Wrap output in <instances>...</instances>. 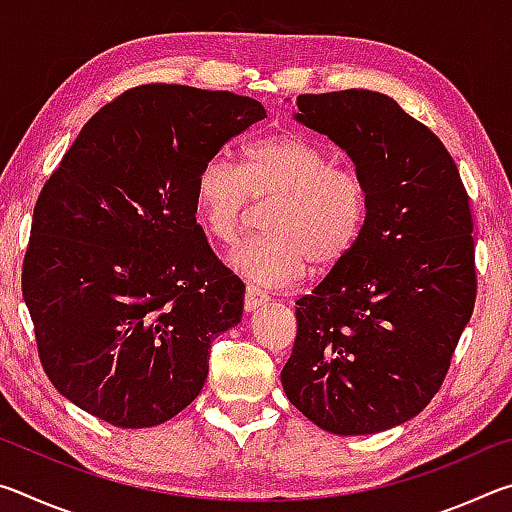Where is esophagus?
<instances>
[{
	"instance_id": "1",
	"label": "esophagus",
	"mask_w": 512,
	"mask_h": 512,
	"mask_svg": "<svg viewBox=\"0 0 512 512\" xmlns=\"http://www.w3.org/2000/svg\"><path fill=\"white\" fill-rule=\"evenodd\" d=\"M268 302V293L262 291L259 287H246V296H244V309L246 311H255L259 307H264Z\"/></svg>"
}]
</instances>
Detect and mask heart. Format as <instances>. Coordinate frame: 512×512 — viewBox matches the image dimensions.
<instances>
[{
    "mask_svg": "<svg viewBox=\"0 0 512 512\" xmlns=\"http://www.w3.org/2000/svg\"><path fill=\"white\" fill-rule=\"evenodd\" d=\"M273 198L264 235L230 255L232 271L266 287H289L307 273L339 266L352 253L368 216V189L354 169L298 133H271L248 142L241 164L205 160L194 180V210L203 230L232 244L244 230L250 201Z\"/></svg>",
    "mask_w": 512,
    "mask_h": 512,
    "instance_id": "heart-1",
    "label": "heart"
}]
</instances>
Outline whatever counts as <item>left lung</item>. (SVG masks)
Instances as JSON below:
<instances>
[{"label":"left lung","instance_id":"1","mask_svg":"<svg viewBox=\"0 0 512 512\" xmlns=\"http://www.w3.org/2000/svg\"><path fill=\"white\" fill-rule=\"evenodd\" d=\"M296 103V121L350 155L368 216L352 253L296 302L282 386L320 429L366 436L431 402L470 323V196L445 144L386 94H300Z\"/></svg>","mask_w":512,"mask_h":512}]
</instances>
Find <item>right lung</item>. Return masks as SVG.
Listing matches in <instances>:
<instances>
[{"instance_id":"add662e5","label":"right lung","mask_w":512,"mask_h":512,"mask_svg":"<svg viewBox=\"0 0 512 512\" xmlns=\"http://www.w3.org/2000/svg\"><path fill=\"white\" fill-rule=\"evenodd\" d=\"M264 117L232 92L140 85L81 128L42 187L22 296L51 384L94 418L155 427L201 393L246 287L196 223L194 180Z\"/></svg>"}]
</instances>
